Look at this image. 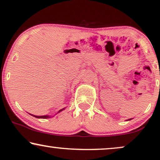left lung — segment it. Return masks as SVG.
I'll return each mask as SVG.
<instances>
[{
  "instance_id": "8db88e82",
  "label": "left lung",
  "mask_w": 160,
  "mask_h": 160,
  "mask_svg": "<svg viewBox=\"0 0 160 160\" xmlns=\"http://www.w3.org/2000/svg\"><path fill=\"white\" fill-rule=\"evenodd\" d=\"M132 120V119H129V120Z\"/></svg>"
}]
</instances>
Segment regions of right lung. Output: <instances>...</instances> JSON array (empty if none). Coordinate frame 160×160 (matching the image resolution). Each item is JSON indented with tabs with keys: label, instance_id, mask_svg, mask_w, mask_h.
I'll return each instance as SVG.
<instances>
[{
	"label": "right lung",
	"instance_id": "right-lung-1",
	"mask_svg": "<svg viewBox=\"0 0 160 160\" xmlns=\"http://www.w3.org/2000/svg\"><path fill=\"white\" fill-rule=\"evenodd\" d=\"M65 109V108H63V109H60L59 111H58V112H57V114L58 113H59V112H61L62 111H63V110H64ZM30 114V113H29ZM30 115H32V116H33V117H35V118H41V119H48V118H52L53 116H50V115H42V116H37V115H34V114H30Z\"/></svg>",
	"mask_w": 160,
	"mask_h": 160
}]
</instances>
